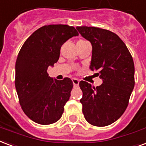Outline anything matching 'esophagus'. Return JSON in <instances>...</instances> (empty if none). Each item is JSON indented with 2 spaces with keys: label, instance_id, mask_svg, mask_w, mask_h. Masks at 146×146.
Instances as JSON below:
<instances>
[{
  "label": "esophagus",
  "instance_id": "34e87169",
  "mask_svg": "<svg viewBox=\"0 0 146 146\" xmlns=\"http://www.w3.org/2000/svg\"><path fill=\"white\" fill-rule=\"evenodd\" d=\"M72 82H73V85L74 86H78L79 84V81L77 78H72Z\"/></svg>",
  "mask_w": 146,
  "mask_h": 146
}]
</instances>
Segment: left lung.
Wrapping results in <instances>:
<instances>
[{"mask_svg": "<svg viewBox=\"0 0 146 146\" xmlns=\"http://www.w3.org/2000/svg\"><path fill=\"white\" fill-rule=\"evenodd\" d=\"M81 35L92 45L90 69L98 71L103 81L95 88L79 82L83 95L80 102L86 121L92 125L107 126L120 118L129 105L135 85V66L129 49L110 31L95 27H77Z\"/></svg>", "mask_w": 146, "mask_h": 146, "instance_id": "1", "label": "left lung"}]
</instances>
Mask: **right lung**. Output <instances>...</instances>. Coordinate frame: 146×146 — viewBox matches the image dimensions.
I'll return each instance as SVG.
<instances>
[{"label": "right lung", "instance_id": "add662e5", "mask_svg": "<svg viewBox=\"0 0 146 146\" xmlns=\"http://www.w3.org/2000/svg\"><path fill=\"white\" fill-rule=\"evenodd\" d=\"M77 30L65 25H45L25 40L15 64V88L25 115L36 123L58 121L69 100L73 82L69 78L57 80L48 76V68L60 56L63 44Z\"/></svg>", "mask_w": 146, "mask_h": 146}]
</instances>
